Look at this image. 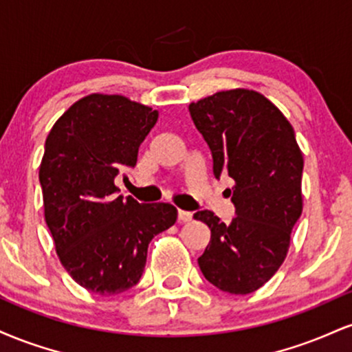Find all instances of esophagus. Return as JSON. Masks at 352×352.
Instances as JSON below:
<instances>
[{
  "mask_svg": "<svg viewBox=\"0 0 352 352\" xmlns=\"http://www.w3.org/2000/svg\"><path fill=\"white\" fill-rule=\"evenodd\" d=\"M192 212H185V210H179V220L180 221H190L192 220Z\"/></svg>",
  "mask_w": 352,
  "mask_h": 352,
  "instance_id": "1",
  "label": "esophagus"
}]
</instances>
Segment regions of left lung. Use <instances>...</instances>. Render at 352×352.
<instances>
[{"label":"left lung","mask_w":352,"mask_h":352,"mask_svg":"<svg viewBox=\"0 0 352 352\" xmlns=\"http://www.w3.org/2000/svg\"><path fill=\"white\" fill-rule=\"evenodd\" d=\"M208 144L215 177L228 173L236 217L223 223L210 210L193 218L212 236L199 266L221 292L248 294L285 261L302 212V153L293 125L272 100L250 89H230L188 106Z\"/></svg>","instance_id":"8db88e82"}]
</instances>
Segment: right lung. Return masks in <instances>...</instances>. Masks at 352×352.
<instances>
[{"label":"right lung","mask_w":352,"mask_h":352,"mask_svg":"<svg viewBox=\"0 0 352 352\" xmlns=\"http://www.w3.org/2000/svg\"><path fill=\"white\" fill-rule=\"evenodd\" d=\"M159 111L117 94H89L52 125L39 165L44 220L72 280L111 296L142 276L152 238L175 223L170 204L116 197Z\"/></svg>","instance_id":"1"}]
</instances>
